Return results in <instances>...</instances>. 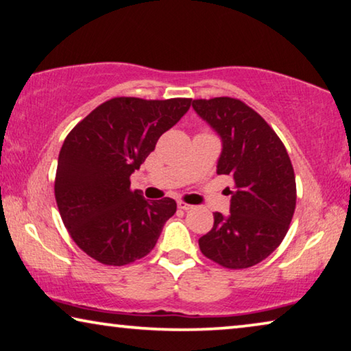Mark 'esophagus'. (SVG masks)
Returning <instances> with one entry per match:
<instances>
[{
  "label": "esophagus",
  "instance_id": "34e87169",
  "mask_svg": "<svg viewBox=\"0 0 351 351\" xmlns=\"http://www.w3.org/2000/svg\"><path fill=\"white\" fill-rule=\"evenodd\" d=\"M178 208L180 209H182V211H189V209H192L193 206L192 205H189V203H184V202H178Z\"/></svg>",
  "mask_w": 351,
  "mask_h": 351
}]
</instances>
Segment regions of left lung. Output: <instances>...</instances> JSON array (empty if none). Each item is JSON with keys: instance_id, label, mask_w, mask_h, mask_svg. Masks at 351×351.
Wrapping results in <instances>:
<instances>
[{"instance_id": "left-lung-1", "label": "left lung", "mask_w": 351, "mask_h": 351, "mask_svg": "<svg viewBox=\"0 0 351 351\" xmlns=\"http://www.w3.org/2000/svg\"><path fill=\"white\" fill-rule=\"evenodd\" d=\"M192 107L222 140L217 175L234 182L228 189L230 214L214 213V226L198 245L223 268H250L273 254L289 232L296 206L289 153L269 124L239 99H197Z\"/></svg>"}]
</instances>
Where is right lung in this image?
I'll use <instances>...</instances> for the list:
<instances>
[{
    "label": "right lung",
    "mask_w": 351,
    "mask_h": 351,
    "mask_svg": "<svg viewBox=\"0 0 351 351\" xmlns=\"http://www.w3.org/2000/svg\"><path fill=\"white\" fill-rule=\"evenodd\" d=\"M191 102L113 97L66 137L55 178L56 205L71 238L99 263L123 266L143 258L176 213L173 198L148 202L130 189V175Z\"/></svg>",
    "instance_id": "1"
}]
</instances>
